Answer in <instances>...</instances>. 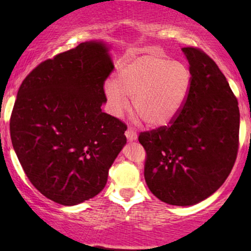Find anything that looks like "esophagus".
Returning <instances> with one entry per match:
<instances>
[{
    "label": "esophagus",
    "mask_w": 251,
    "mask_h": 251,
    "mask_svg": "<svg viewBox=\"0 0 251 251\" xmlns=\"http://www.w3.org/2000/svg\"><path fill=\"white\" fill-rule=\"evenodd\" d=\"M126 138H128L129 142H132V140L137 139V132L133 131V130L130 128L126 131Z\"/></svg>",
    "instance_id": "obj_1"
}]
</instances>
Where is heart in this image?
Returning a JSON list of instances; mask_svg holds the SVG:
<instances>
[{
  "instance_id": "1",
  "label": "heart",
  "mask_w": 251,
  "mask_h": 251,
  "mask_svg": "<svg viewBox=\"0 0 251 251\" xmlns=\"http://www.w3.org/2000/svg\"><path fill=\"white\" fill-rule=\"evenodd\" d=\"M191 85L186 65L150 53L125 61L116 80L106 84V96L113 115L123 114L130 96L138 118L151 126H163L183 108Z\"/></svg>"
}]
</instances>
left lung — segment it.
Returning <instances> with one entry per match:
<instances>
[{
	"label": "left lung",
	"mask_w": 251,
	"mask_h": 251,
	"mask_svg": "<svg viewBox=\"0 0 251 251\" xmlns=\"http://www.w3.org/2000/svg\"><path fill=\"white\" fill-rule=\"evenodd\" d=\"M192 85L169 126L139 133L146 151L144 177L162 202L192 205L224 184L239 150L238 99L217 64L201 49L183 48Z\"/></svg>",
	"instance_id": "obj_1"
}]
</instances>
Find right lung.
Returning a JSON list of instances; mask_svg holds the SVG:
<instances>
[{
    "label": "right lung",
    "mask_w": 251,
    "mask_h": 251,
    "mask_svg": "<svg viewBox=\"0 0 251 251\" xmlns=\"http://www.w3.org/2000/svg\"><path fill=\"white\" fill-rule=\"evenodd\" d=\"M113 63L91 41L47 59L20 85L10 118L12 146L27 178L63 205L94 198L126 145V126L101 105Z\"/></svg>",
    "instance_id": "add662e5"
}]
</instances>
